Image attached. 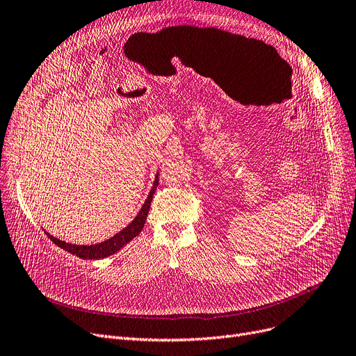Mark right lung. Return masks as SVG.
I'll use <instances>...</instances> for the list:
<instances>
[{
	"mask_svg": "<svg viewBox=\"0 0 356 356\" xmlns=\"http://www.w3.org/2000/svg\"><path fill=\"white\" fill-rule=\"evenodd\" d=\"M158 176H160V173L156 171L152 189L149 191L148 198L145 200L138 216L134 218V221H131L127 227H124L122 232H118L117 234H114L113 238L104 241V242H99V243H95V245H73V243L64 242V241H60V239L54 238V236H51L48 232H45L47 236L57 246L63 248L64 251H67V252H70V254H73L79 258H82V259H101V258H107V257L115 254L117 251H120V249L124 245H127L131 239H135L136 236L142 232V229L145 226V221H147V217H148V213H149L152 196H154L155 189L158 186V180H160V179H158Z\"/></svg>",
	"mask_w": 356,
	"mask_h": 356,
	"instance_id": "add662e5",
	"label": "right lung"
}]
</instances>
